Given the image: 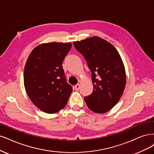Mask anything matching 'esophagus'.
<instances>
[{
	"label": "esophagus",
	"mask_w": 154,
	"mask_h": 154,
	"mask_svg": "<svg viewBox=\"0 0 154 154\" xmlns=\"http://www.w3.org/2000/svg\"><path fill=\"white\" fill-rule=\"evenodd\" d=\"M80 84H76V85L74 86V89H75V90H76V91H78L79 90V88H80Z\"/></svg>",
	"instance_id": "esophagus-1"
}]
</instances>
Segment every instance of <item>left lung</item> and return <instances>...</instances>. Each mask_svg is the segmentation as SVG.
<instances>
[{"label":"left lung","instance_id":"8db88e82","mask_svg":"<svg viewBox=\"0 0 154 154\" xmlns=\"http://www.w3.org/2000/svg\"><path fill=\"white\" fill-rule=\"evenodd\" d=\"M73 43L91 72L93 90L84 100L92 111L105 113L120 100L125 88V70L120 55L111 43L98 36Z\"/></svg>","mask_w":154,"mask_h":154}]
</instances>
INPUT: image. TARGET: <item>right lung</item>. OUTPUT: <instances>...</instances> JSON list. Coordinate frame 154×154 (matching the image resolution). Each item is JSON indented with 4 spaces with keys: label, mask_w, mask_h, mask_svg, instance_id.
Instances as JSON below:
<instances>
[{
    "label": "right lung",
    "mask_w": 154,
    "mask_h": 154,
    "mask_svg": "<svg viewBox=\"0 0 154 154\" xmlns=\"http://www.w3.org/2000/svg\"><path fill=\"white\" fill-rule=\"evenodd\" d=\"M72 43L39 45L29 55L24 68V86L32 102L41 111L56 113L66 105L72 92L62 66Z\"/></svg>",
    "instance_id": "add662e5"
}]
</instances>
